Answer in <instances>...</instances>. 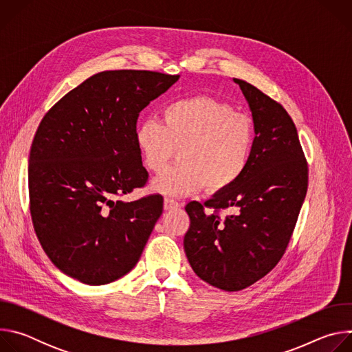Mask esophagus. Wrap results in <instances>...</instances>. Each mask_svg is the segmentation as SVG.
Returning <instances> with one entry per match:
<instances>
[{"label":"esophagus","mask_w":352,"mask_h":352,"mask_svg":"<svg viewBox=\"0 0 352 352\" xmlns=\"http://www.w3.org/2000/svg\"><path fill=\"white\" fill-rule=\"evenodd\" d=\"M178 206H179V204L177 202V200L168 199V197L164 199V209H166V210H171V209H175V208H178Z\"/></svg>","instance_id":"esophagus-1"}]
</instances>
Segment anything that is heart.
Listing matches in <instances>:
<instances>
[{
  "label": "heart",
  "mask_w": 352,
  "mask_h": 352,
  "mask_svg": "<svg viewBox=\"0 0 352 352\" xmlns=\"http://www.w3.org/2000/svg\"><path fill=\"white\" fill-rule=\"evenodd\" d=\"M133 140L144 167L155 173L164 170L181 147V163L155 178L156 192L184 196L206 186L216 193L232 186L248 168L255 126L228 104L195 96L167 103L160 120L142 121Z\"/></svg>",
  "instance_id": "b5f03b06"
}]
</instances>
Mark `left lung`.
<instances>
[{"label":"left lung","instance_id":"8db88e82","mask_svg":"<svg viewBox=\"0 0 352 352\" xmlns=\"http://www.w3.org/2000/svg\"><path fill=\"white\" fill-rule=\"evenodd\" d=\"M252 113L255 144L243 175L202 205L185 206L184 238L197 277L224 291H239L265 277L284 255L308 189V164L294 121L254 85L232 79ZM214 208L206 214L204 208ZM236 209L221 219L220 210Z\"/></svg>","mask_w":352,"mask_h":352}]
</instances>
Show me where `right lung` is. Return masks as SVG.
I'll list each match as a JSON object with an SVG mask.
<instances>
[{"instance_id":"right-lung-1","label":"right lung","mask_w":352,"mask_h":352,"mask_svg":"<svg viewBox=\"0 0 352 352\" xmlns=\"http://www.w3.org/2000/svg\"><path fill=\"white\" fill-rule=\"evenodd\" d=\"M179 75L98 72L41 120L29 156L30 214L56 267L89 285L118 280L138 263L163 213V196H117L144 186L135 146L139 113Z\"/></svg>"}]
</instances>
